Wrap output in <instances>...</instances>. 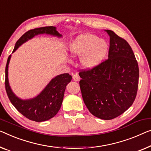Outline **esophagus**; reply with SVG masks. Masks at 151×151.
I'll return each instance as SVG.
<instances>
[{"mask_svg": "<svg viewBox=\"0 0 151 151\" xmlns=\"http://www.w3.org/2000/svg\"><path fill=\"white\" fill-rule=\"evenodd\" d=\"M73 80L75 81H79V79H80L79 76H78V75H74L73 76Z\"/></svg>", "mask_w": 151, "mask_h": 151, "instance_id": "1", "label": "esophagus"}]
</instances>
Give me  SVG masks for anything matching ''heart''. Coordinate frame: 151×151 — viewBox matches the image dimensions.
<instances>
[{"label": "heart", "instance_id": "obj_1", "mask_svg": "<svg viewBox=\"0 0 151 151\" xmlns=\"http://www.w3.org/2000/svg\"><path fill=\"white\" fill-rule=\"evenodd\" d=\"M109 45L104 39L97 35L85 34L78 36L70 46V51L74 57H81L83 68L91 70L98 67L106 57Z\"/></svg>", "mask_w": 151, "mask_h": 151}]
</instances>
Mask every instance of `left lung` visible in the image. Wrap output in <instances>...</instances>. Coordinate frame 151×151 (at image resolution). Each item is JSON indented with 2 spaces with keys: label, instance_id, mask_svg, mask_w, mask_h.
<instances>
[{
  "label": "left lung",
  "instance_id": "1",
  "mask_svg": "<svg viewBox=\"0 0 151 151\" xmlns=\"http://www.w3.org/2000/svg\"><path fill=\"white\" fill-rule=\"evenodd\" d=\"M110 36L109 59L96 68L82 71L79 84L85 104L96 117L111 120L133 104L138 87L139 68L128 42L113 31Z\"/></svg>",
  "mask_w": 151,
  "mask_h": 151
}]
</instances>
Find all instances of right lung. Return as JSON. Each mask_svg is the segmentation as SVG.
Returning a JSON list of instances; mask_svg holds the SVG:
<instances>
[{"label":"right lung","mask_w":151,"mask_h":151,"mask_svg":"<svg viewBox=\"0 0 151 151\" xmlns=\"http://www.w3.org/2000/svg\"><path fill=\"white\" fill-rule=\"evenodd\" d=\"M47 35L62 38L55 26H45L35 28L26 32L15 43L13 53L28 40L35 36ZM11 58L9 56L5 68V89L11 104L22 114L30 120L42 122L53 118L61 108L66 85L71 81L72 76L68 73L61 74L53 78L46 87L35 98L23 100L15 95L9 82L8 68Z\"/></svg>","instance_id":"obj_1"}]
</instances>
